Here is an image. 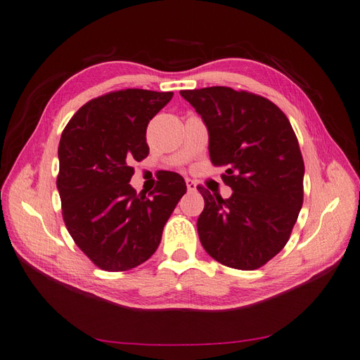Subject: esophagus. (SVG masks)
I'll use <instances>...</instances> for the list:
<instances>
[{"label": "esophagus", "instance_id": "obj_1", "mask_svg": "<svg viewBox=\"0 0 360 360\" xmlns=\"http://www.w3.org/2000/svg\"><path fill=\"white\" fill-rule=\"evenodd\" d=\"M186 188H188V191H195L197 189V183L194 180L186 179Z\"/></svg>", "mask_w": 360, "mask_h": 360}]
</instances>
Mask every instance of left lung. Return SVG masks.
Segmentation results:
<instances>
[{
    "label": "left lung",
    "instance_id": "1",
    "mask_svg": "<svg viewBox=\"0 0 360 360\" xmlns=\"http://www.w3.org/2000/svg\"><path fill=\"white\" fill-rule=\"evenodd\" d=\"M210 132V157L225 166L234 191L212 197L198 186L205 210L197 231L221 265L252 271L283 250L303 203V158L292 126L273 101L226 86L181 91Z\"/></svg>",
    "mask_w": 360,
    "mask_h": 360
}]
</instances>
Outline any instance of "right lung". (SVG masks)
<instances>
[{
    "label": "right lung",
    "mask_w": 360,
    "mask_h": 360,
    "mask_svg": "<svg viewBox=\"0 0 360 360\" xmlns=\"http://www.w3.org/2000/svg\"><path fill=\"white\" fill-rule=\"evenodd\" d=\"M172 92L122 89L92 98L61 134L57 188L63 220L77 246L105 271L146 262L162 240L186 183L167 174L149 197L131 185L134 162L149 154L146 127Z\"/></svg>",
    "instance_id": "obj_1"
}]
</instances>
